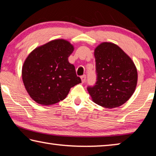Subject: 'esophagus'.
I'll return each mask as SVG.
<instances>
[{"label": "esophagus", "mask_w": 156, "mask_h": 156, "mask_svg": "<svg viewBox=\"0 0 156 156\" xmlns=\"http://www.w3.org/2000/svg\"><path fill=\"white\" fill-rule=\"evenodd\" d=\"M81 80H82V83H84V82L86 81V76L85 75H83L81 76Z\"/></svg>", "instance_id": "esophagus-1"}]
</instances>
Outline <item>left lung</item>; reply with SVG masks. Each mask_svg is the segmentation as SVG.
Segmentation results:
<instances>
[{
    "label": "left lung",
    "instance_id": "8db88e82",
    "mask_svg": "<svg viewBox=\"0 0 156 156\" xmlns=\"http://www.w3.org/2000/svg\"><path fill=\"white\" fill-rule=\"evenodd\" d=\"M97 82L87 91L93 101L108 109L118 107L136 90L138 72L133 60L117 44L104 42L94 50Z\"/></svg>",
    "mask_w": 156,
    "mask_h": 156
}]
</instances>
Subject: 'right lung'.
Returning <instances> with one entry per match:
<instances>
[{
    "label": "right lung",
    "instance_id": "1",
    "mask_svg": "<svg viewBox=\"0 0 156 156\" xmlns=\"http://www.w3.org/2000/svg\"><path fill=\"white\" fill-rule=\"evenodd\" d=\"M74 47L56 39L34 49L23 63L22 78L30 96L37 103L49 106L64 100L72 87L81 83L68 57Z\"/></svg>",
    "mask_w": 156,
    "mask_h": 156
}]
</instances>
